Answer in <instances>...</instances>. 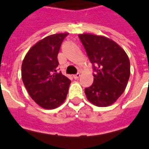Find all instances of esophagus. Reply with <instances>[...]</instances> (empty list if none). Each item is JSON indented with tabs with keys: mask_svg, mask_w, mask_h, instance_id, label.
<instances>
[{
	"mask_svg": "<svg viewBox=\"0 0 149 149\" xmlns=\"http://www.w3.org/2000/svg\"><path fill=\"white\" fill-rule=\"evenodd\" d=\"M74 79H78L80 77V73H77L76 74H74V75H73Z\"/></svg>",
	"mask_w": 149,
	"mask_h": 149,
	"instance_id": "obj_1",
	"label": "esophagus"
}]
</instances>
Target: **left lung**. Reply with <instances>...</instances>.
<instances>
[{"label": "left lung", "mask_w": 149, "mask_h": 149, "mask_svg": "<svg viewBox=\"0 0 149 149\" xmlns=\"http://www.w3.org/2000/svg\"><path fill=\"white\" fill-rule=\"evenodd\" d=\"M79 38L93 64V83L85 89L89 102L107 107L116 102L124 92L130 74L126 52L115 41L103 36L79 34Z\"/></svg>", "instance_id": "obj_1"}]
</instances>
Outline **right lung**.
Wrapping results in <instances>:
<instances>
[{"label": "right lung", "mask_w": 149, "mask_h": 149, "mask_svg": "<svg viewBox=\"0 0 149 149\" xmlns=\"http://www.w3.org/2000/svg\"><path fill=\"white\" fill-rule=\"evenodd\" d=\"M68 33L45 38L28 51L22 63V79L28 93L45 109H54L65 100L70 80L58 72L57 56Z\"/></svg>", "instance_id": "1"}]
</instances>
